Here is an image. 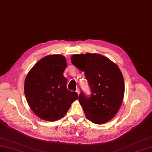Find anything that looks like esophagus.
<instances>
[{
	"label": "esophagus",
	"instance_id": "obj_1",
	"mask_svg": "<svg viewBox=\"0 0 152 152\" xmlns=\"http://www.w3.org/2000/svg\"><path fill=\"white\" fill-rule=\"evenodd\" d=\"M76 92L77 93V94H80V88H76Z\"/></svg>",
	"mask_w": 152,
	"mask_h": 152
}]
</instances>
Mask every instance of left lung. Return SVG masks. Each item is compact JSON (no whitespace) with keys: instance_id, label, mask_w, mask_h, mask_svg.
I'll use <instances>...</instances> for the list:
<instances>
[{"instance_id":"obj_1","label":"left lung","mask_w":152,"mask_h":152,"mask_svg":"<svg viewBox=\"0 0 152 152\" xmlns=\"http://www.w3.org/2000/svg\"><path fill=\"white\" fill-rule=\"evenodd\" d=\"M71 62L85 72L91 95L81 92L79 102L87 119L102 124L112 119L118 112L124 96L122 74L116 64L97 53L74 55Z\"/></svg>"}]
</instances>
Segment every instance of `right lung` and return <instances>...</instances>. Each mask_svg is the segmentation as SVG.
<instances>
[{
	"instance_id": "right-lung-1",
	"label": "right lung",
	"mask_w": 152,
	"mask_h": 152,
	"mask_svg": "<svg viewBox=\"0 0 152 152\" xmlns=\"http://www.w3.org/2000/svg\"><path fill=\"white\" fill-rule=\"evenodd\" d=\"M66 60L61 55H51L34 65L26 76L25 95L31 110L40 118L56 121L67 113L78 96L67 89L63 73Z\"/></svg>"
}]
</instances>
